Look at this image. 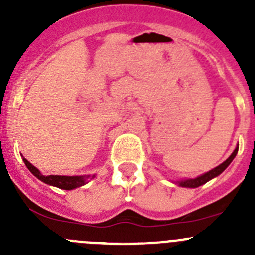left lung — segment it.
Here are the masks:
<instances>
[{
  "mask_svg": "<svg viewBox=\"0 0 255 255\" xmlns=\"http://www.w3.org/2000/svg\"><path fill=\"white\" fill-rule=\"evenodd\" d=\"M237 153H238V146L235 149V151H233V153L231 154L230 158H228L226 161H223V163L221 164V165L216 166L215 169H212V170H210V171H208V173L202 174V175L195 177V179L180 180V181H177V184H179V186H182V187H192V189H194V187H199V186H201V185L206 184V182L210 181L211 179H213V177L218 176L221 173H223V171H225V169L227 168V166L230 165L231 163H232V160L236 158V155H237Z\"/></svg>",
  "mask_w": 255,
  "mask_h": 255,
  "instance_id": "1",
  "label": "left lung"
}]
</instances>
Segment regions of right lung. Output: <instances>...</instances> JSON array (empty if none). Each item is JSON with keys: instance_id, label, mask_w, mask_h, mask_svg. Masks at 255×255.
<instances>
[{"instance_id": "1", "label": "right lung", "mask_w": 255, "mask_h": 255, "mask_svg": "<svg viewBox=\"0 0 255 255\" xmlns=\"http://www.w3.org/2000/svg\"><path fill=\"white\" fill-rule=\"evenodd\" d=\"M23 161H24L25 166L29 169L30 173L34 176H37L40 181L45 182V184L51 185V186L59 187V189L63 190H73L76 189V187L82 186V185L87 184V179L89 176H61V175H43L34 165L29 163L25 158H23ZM95 177V175L92 176Z\"/></svg>"}]
</instances>
